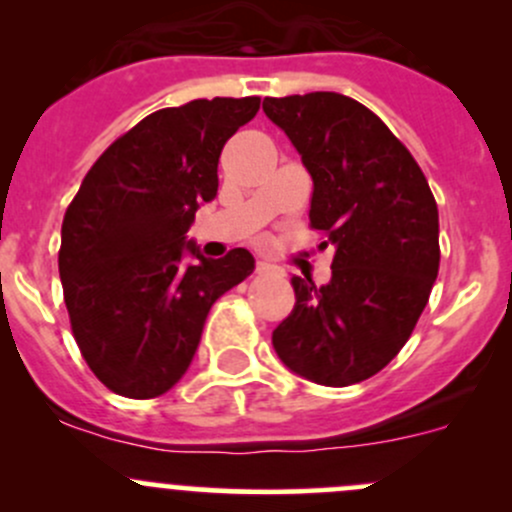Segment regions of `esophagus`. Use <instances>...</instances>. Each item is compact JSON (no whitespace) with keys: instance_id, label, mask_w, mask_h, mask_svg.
I'll list each match as a JSON object with an SVG mask.
<instances>
[{"instance_id":"esophagus-1","label":"esophagus","mask_w":512,"mask_h":512,"mask_svg":"<svg viewBox=\"0 0 512 512\" xmlns=\"http://www.w3.org/2000/svg\"><path fill=\"white\" fill-rule=\"evenodd\" d=\"M272 272H277V267L272 262L257 260V275H272Z\"/></svg>"}]
</instances>
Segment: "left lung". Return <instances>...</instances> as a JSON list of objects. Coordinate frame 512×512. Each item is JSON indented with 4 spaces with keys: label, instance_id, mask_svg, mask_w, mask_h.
Wrapping results in <instances>:
<instances>
[{
    "label": "left lung",
    "instance_id": "obj_1",
    "mask_svg": "<svg viewBox=\"0 0 512 512\" xmlns=\"http://www.w3.org/2000/svg\"><path fill=\"white\" fill-rule=\"evenodd\" d=\"M312 175L309 225L334 247L332 280L292 277L272 332L289 371L322 386L369 379L401 352L438 275V208L426 175L376 113L334 91L265 98Z\"/></svg>",
    "mask_w": 512,
    "mask_h": 512
}]
</instances>
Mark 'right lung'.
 <instances>
[{"instance_id": "right-lung-1", "label": "right lung", "mask_w": 512, "mask_h": 512, "mask_svg": "<svg viewBox=\"0 0 512 512\" xmlns=\"http://www.w3.org/2000/svg\"><path fill=\"white\" fill-rule=\"evenodd\" d=\"M257 111V96L160 108L103 151L66 210L59 275L71 329L116 394L173 389L215 299L255 270L245 247L200 255L188 230L218 195L225 141Z\"/></svg>"}]
</instances>
